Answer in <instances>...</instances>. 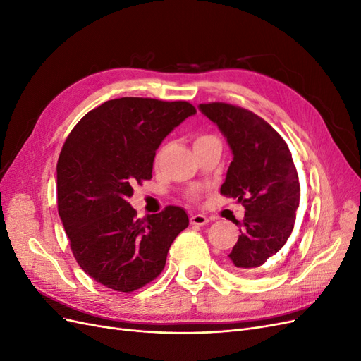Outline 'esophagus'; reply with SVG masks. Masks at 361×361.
<instances>
[{
	"mask_svg": "<svg viewBox=\"0 0 361 361\" xmlns=\"http://www.w3.org/2000/svg\"><path fill=\"white\" fill-rule=\"evenodd\" d=\"M190 221L192 226H204L206 223H209V218H207L206 215H202V214H192Z\"/></svg>",
	"mask_w": 361,
	"mask_h": 361,
	"instance_id": "obj_1",
	"label": "esophagus"
}]
</instances>
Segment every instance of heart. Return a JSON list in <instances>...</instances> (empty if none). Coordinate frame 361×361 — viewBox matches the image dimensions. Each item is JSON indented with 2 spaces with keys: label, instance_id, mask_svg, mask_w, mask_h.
<instances>
[{
  "label": "heart",
  "instance_id": "obj_1",
  "mask_svg": "<svg viewBox=\"0 0 361 361\" xmlns=\"http://www.w3.org/2000/svg\"><path fill=\"white\" fill-rule=\"evenodd\" d=\"M215 137L214 135H207V134H200V135H197L195 137V141H194V145H197V143H203V141H207V140H214Z\"/></svg>",
  "mask_w": 361,
  "mask_h": 361
}]
</instances>
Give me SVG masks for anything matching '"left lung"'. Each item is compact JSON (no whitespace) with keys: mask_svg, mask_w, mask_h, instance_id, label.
<instances>
[{"mask_svg":"<svg viewBox=\"0 0 361 361\" xmlns=\"http://www.w3.org/2000/svg\"><path fill=\"white\" fill-rule=\"evenodd\" d=\"M199 108L220 128L233 154L220 192L245 207L228 265L238 274L260 276L274 264L297 218L301 190L290 150L274 128L245 108L224 102Z\"/></svg>","mask_w":361,"mask_h":361,"instance_id":"8db88e82","label":"left lung"}]
</instances>
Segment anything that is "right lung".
<instances>
[{
	"instance_id": "1",
	"label": "right lung",
	"mask_w": 361,
	"mask_h": 361,
	"mask_svg": "<svg viewBox=\"0 0 361 361\" xmlns=\"http://www.w3.org/2000/svg\"><path fill=\"white\" fill-rule=\"evenodd\" d=\"M192 114L187 101L120 97L87 113L64 141L59 214L78 265L105 288L128 293L155 280L188 227L179 206L140 220L128 197L135 183L152 179L162 140Z\"/></svg>"
}]
</instances>
